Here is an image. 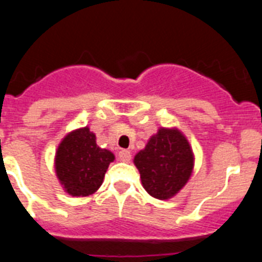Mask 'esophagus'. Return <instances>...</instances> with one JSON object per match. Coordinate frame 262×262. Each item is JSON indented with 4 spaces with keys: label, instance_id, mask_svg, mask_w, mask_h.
<instances>
[{
    "label": "esophagus",
    "instance_id": "obj_1",
    "mask_svg": "<svg viewBox=\"0 0 262 262\" xmlns=\"http://www.w3.org/2000/svg\"><path fill=\"white\" fill-rule=\"evenodd\" d=\"M118 156H119V159L122 160V161H129L131 160V152L128 151V149H120L119 154H118Z\"/></svg>",
    "mask_w": 262,
    "mask_h": 262
}]
</instances>
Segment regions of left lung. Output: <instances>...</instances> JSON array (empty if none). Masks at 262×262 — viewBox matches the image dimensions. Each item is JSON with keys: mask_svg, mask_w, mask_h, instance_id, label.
Returning <instances> with one entry per match:
<instances>
[{"mask_svg": "<svg viewBox=\"0 0 262 262\" xmlns=\"http://www.w3.org/2000/svg\"><path fill=\"white\" fill-rule=\"evenodd\" d=\"M143 187L157 200H169L186 185L194 169V154L178 128L160 127L144 149L134 157Z\"/></svg>", "mask_w": 262, "mask_h": 262, "instance_id": "1", "label": "left lung"}]
</instances>
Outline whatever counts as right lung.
Masks as SVG:
<instances>
[{"label": "right lung", "instance_id": "right-lung-1", "mask_svg": "<svg viewBox=\"0 0 262 262\" xmlns=\"http://www.w3.org/2000/svg\"><path fill=\"white\" fill-rule=\"evenodd\" d=\"M114 154L96 143L89 127L73 129L64 136L55 155V172L64 191L72 196L96 193Z\"/></svg>", "mask_w": 262, "mask_h": 262}]
</instances>
